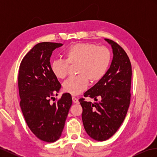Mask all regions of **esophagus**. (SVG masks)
Here are the masks:
<instances>
[{
    "label": "esophagus",
    "instance_id": "1",
    "mask_svg": "<svg viewBox=\"0 0 157 157\" xmlns=\"http://www.w3.org/2000/svg\"><path fill=\"white\" fill-rule=\"evenodd\" d=\"M72 99H73V103H79L78 99L77 98L73 97V98H72Z\"/></svg>",
    "mask_w": 157,
    "mask_h": 157
}]
</instances>
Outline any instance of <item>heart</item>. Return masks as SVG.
Masks as SVG:
<instances>
[{
    "label": "heart",
    "instance_id": "1",
    "mask_svg": "<svg viewBox=\"0 0 157 157\" xmlns=\"http://www.w3.org/2000/svg\"><path fill=\"white\" fill-rule=\"evenodd\" d=\"M63 59H56L50 69L55 77L63 79L67 77L69 65H77L76 77H71L63 84V90L73 96L83 92L91 82L99 81L109 67L111 52L106 46H98L89 42L71 45L63 53Z\"/></svg>",
    "mask_w": 157,
    "mask_h": 157
}]
</instances>
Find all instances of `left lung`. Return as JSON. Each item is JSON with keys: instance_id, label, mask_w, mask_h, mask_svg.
Returning a JSON list of instances; mask_svg holds the SVG:
<instances>
[{"instance_id": "8db88e82", "label": "left lung", "mask_w": 157, "mask_h": 157, "mask_svg": "<svg viewBox=\"0 0 157 157\" xmlns=\"http://www.w3.org/2000/svg\"><path fill=\"white\" fill-rule=\"evenodd\" d=\"M113 59L105 76L84 94L98 101L92 103L79 99L82 107L84 129L95 140L105 141L115 134L126 117L131 97L132 65L124 50L112 40Z\"/></svg>"}]
</instances>
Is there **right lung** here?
I'll use <instances>...</instances> for the list:
<instances>
[{
    "instance_id": "add662e5",
    "label": "right lung",
    "mask_w": 157,
    "mask_h": 157,
    "mask_svg": "<svg viewBox=\"0 0 157 157\" xmlns=\"http://www.w3.org/2000/svg\"><path fill=\"white\" fill-rule=\"evenodd\" d=\"M62 45L48 42L36 44L23 58L19 69L18 88L23 117L36 137L48 143L59 138L72 105L69 93L50 102L58 95L61 84L52 73L50 58L52 52Z\"/></svg>"
}]
</instances>
